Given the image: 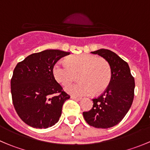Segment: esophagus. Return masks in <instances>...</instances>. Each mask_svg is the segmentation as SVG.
Returning <instances> with one entry per match:
<instances>
[{
    "instance_id": "obj_1",
    "label": "esophagus",
    "mask_w": 150,
    "mask_h": 150,
    "mask_svg": "<svg viewBox=\"0 0 150 150\" xmlns=\"http://www.w3.org/2000/svg\"><path fill=\"white\" fill-rule=\"evenodd\" d=\"M71 99H75L76 101H81L82 99V98L81 97H78V96H71Z\"/></svg>"
}]
</instances>
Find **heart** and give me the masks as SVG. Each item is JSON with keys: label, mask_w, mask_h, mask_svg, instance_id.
<instances>
[{"label": "heart", "mask_w": 150, "mask_h": 150, "mask_svg": "<svg viewBox=\"0 0 150 150\" xmlns=\"http://www.w3.org/2000/svg\"><path fill=\"white\" fill-rule=\"evenodd\" d=\"M54 79L62 86L69 85L78 75L79 82L67 86V93L75 96L98 94L107 87L111 79L108 62L92 54H82L69 57L66 62L59 61L52 69Z\"/></svg>", "instance_id": "1"}]
</instances>
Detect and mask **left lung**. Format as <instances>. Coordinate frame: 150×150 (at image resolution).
I'll return each instance as SVG.
<instances>
[{
  "label": "left lung",
  "instance_id": "left-lung-1",
  "mask_svg": "<svg viewBox=\"0 0 150 150\" xmlns=\"http://www.w3.org/2000/svg\"><path fill=\"white\" fill-rule=\"evenodd\" d=\"M108 62L111 79L107 89L100 96L93 100V107L83 112V117L88 125L97 128L115 126L122 120L133 103L135 82L128 63L108 49L92 51Z\"/></svg>",
  "mask_w": 150,
  "mask_h": 150
}]
</instances>
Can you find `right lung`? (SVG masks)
Here are the masks:
<instances>
[{
	"label": "right lung",
	"instance_id": "1",
	"mask_svg": "<svg viewBox=\"0 0 150 150\" xmlns=\"http://www.w3.org/2000/svg\"><path fill=\"white\" fill-rule=\"evenodd\" d=\"M69 52L45 50L28 56L18 63L11 81L12 100L22 121L35 128L55 125L63 104L70 96L54 78L52 69Z\"/></svg>",
	"mask_w": 150,
	"mask_h": 150
}]
</instances>
